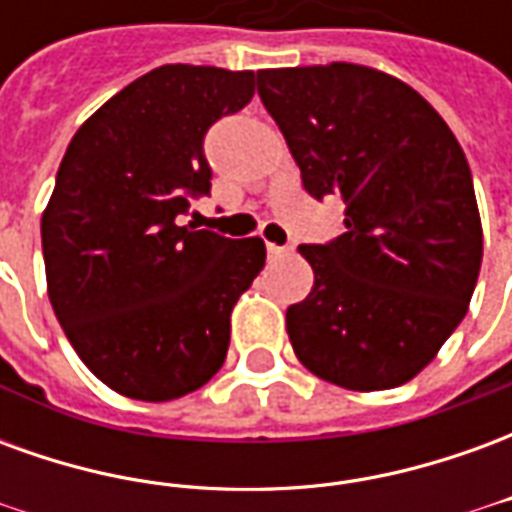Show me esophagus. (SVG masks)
<instances>
[{
	"instance_id": "1",
	"label": "esophagus",
	"mask_w": 512,
	"mask_h": 512,
	"mask_svg": "<svg viewBox=\"0 0 512 512\" xmlns=\"http://www.w3.org/2000/svg\"><path fill=\"white\" fill-rule=\"evenodd\" d=\"M266 249H268V255L271 257H285V255H290V252H293V246H279V244H271V241H268L266 244Z\"/></svg>"
}]
</instances>
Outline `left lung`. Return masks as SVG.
I'll use <instances>...</instances> for the list:
<instances>
[{
  "label": "left lung",
  "mask_w": 512,
  "mask_h": 512,
  "mask_svg": "<svg viewBox=\"0 0 512 512\" xmlns=\"http://www.w3.org/2000/svg\"><path fill=\"white\" fill-rule=\"evenodd\" d=\"M310 197L345 205V233L299 252L315 271L288 310L299 362L373 392L411 381L469 310L483 227L472 169L439 112L408 84L332 62L257 71Z\"/></svg>",
  "instance_id": "8db88e82"
}]
</instances>
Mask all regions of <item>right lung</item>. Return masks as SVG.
Here are the masks:
<instances>
[{
  "mask_svg": "<svg viewBox=\"0 0 512 512\" xmlns=\"http://www.w3.org/2000/svg\"><path fill=\"white\" fill-rule=\"evenodd\" d=\"M252 95V71L161 65L65 150L40 222L49 299L73 351L120 395L175 400L224 365L230 312L266 266V244L183 216L211 194L208 128Z\"/></svg>",
  "mask_w": 512,
  "mask_h": 512,
  "instance_id": "1",
  "label": "right lung"
}]
</instances>
